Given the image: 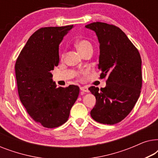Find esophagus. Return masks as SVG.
I'll return each mask as SVG.
<instances>
[{"instance_id": "34e87169", "label": "esophagus", "mask_w": 158, "mask_h": 158, "mask_svg": "<svg viewBox=\"0 0 158 158\" xmlns=\"http://www.w3.org/2000/svg\"><path fill=\"white\" fill-rule=\"evenodd\" d=\"M81 90H82V91H83V92H85V93H88V91H89V90H88V88L87 87V86H82V87H81Z\"/></svg>"}]
</instances>
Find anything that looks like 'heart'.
Masks as SVG:
<instances>
[{
	"instance_id": "heart-1",
	"label": "heart",
	"mask_w": 158,
	"mask_h": 158,
	"mask_svg": "<svg viewBox=\"0 0 158 158\" xmlns=\"http://www.w3.org/2000/svg\"><path fill=\"white\" fill-rule=\"evenodd\" d=\"M75 45L77 50L83 55L88 51H93L92 44L90 41L85 40V39H81V40H77L75 43Z\"/></svg>"
}]
</instances>
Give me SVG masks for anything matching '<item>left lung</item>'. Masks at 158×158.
Masks as SVG:
<instances>
[{
	"mask_svg": "<svg viewBox=\"0 0 158 158\" xmlns=\"http://www.w3.org/2000/svg\"><path fill=\"white\" fill-rule=\"evenodd\" d=\"M85 28L96 32L100 44V77H107L105 88H88L96 98L90 116L101 124H117L130 113L139 97L141 57L124 32L116 26L94 22Z\"/></svg>",
	"mask_w": 158,
	"mask_h": 158,
	"instance_id": "1",
	"label": "left lung"
}]
</instances>
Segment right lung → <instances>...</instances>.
<instances>
[{
  "label": "right lung",
  "mask_w": 158,
  "mask_h": 158,
  "mask_svg": "<svg viewBox=\"0 0 158 158\" xmlns=\"http://www.w3.org/2000/svg\"><path fill=\"white\" fill-rule=\"evenodd\" d=\"M73 25L41 28L28 40L21 51L15 72L21 102L28 114L47 128L68 121L78 97V86L57 87L51 70L59 63V45Z\"/></svg>",
  "instance_id": "1"
}]
</instances>
